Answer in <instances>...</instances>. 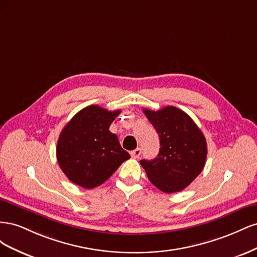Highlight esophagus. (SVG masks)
Returning a JSON list of instances; mask_svg holds the SVG:
<instances>
[{
    "mask_svg": "<svg viewBox=\"0 0 257 257\" xmlns=\"http://www.w3.org/2000/svg\"><path fill=\"white\" fill-rule=\"evenodd\" d=\"M141 154H142V149H141V148H137V149L131 151V155L134 159H138L139 157H141Z\"/></svg>",
    "mask_w": 257,
    "mask_h": 257,
    "instance_id": "1",
    "label": "esophagus"
}]
</instances>
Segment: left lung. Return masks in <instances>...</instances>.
<instances>
[{"instance_id": "1", "label": "left lung", "mask_w": 257, "mask_h": 257, "mask_svg": "<svg viewBox=\"0 0 257 257\" xmlns=\"http://www.w3.org/2000/svg\"><path fill=\"white\" fill-rule=\"evenodd\" d=\"M160 137V152L152 161L141 165L153 185L162 192H180L203 170L207 143L198 126L179 108L167 106L154 111L144 109Z\"/></svg>"}]
</instances>
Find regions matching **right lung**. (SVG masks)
<instances>
[{"label": "right lung", "mask_w": 257, "mask_h": 257, "mask_svg": "<svg viewBox=\"0 0 257 257\" xmlns=\"http://www.w3.org/2000/svg\"><path fill=\"white\" fill-rule=\"evenodd\" d=\"M120 110L91 105L77 112L62 130L57 160L73 183L93 189L104 183L131 155L109 131Z\"/></svg>", "instance_id": "obj_1"}]
</instances>
